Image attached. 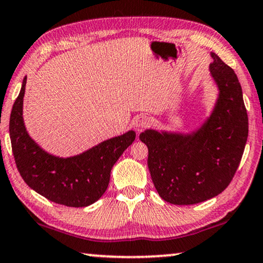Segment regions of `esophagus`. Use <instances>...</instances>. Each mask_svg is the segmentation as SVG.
Returning <instances> with one entry per match:
<instances>
[{"mask_svg":"<svg viewBox=\"0 0 263 263\" xmlns=\"http://www.w3.org/2000/svg\"><path fill=\"white\" fill-rule=\"evenodd\" d=\"M148 125H149V119H148V117L144 116V115H141V116L136 117L134 123H133V127H134L136 132L143 130V129H146L148 127Z\"/></svg>","mask_w":263,"mask_h":263,"instance_id":"1","label":"esophagus"}]
</instances>
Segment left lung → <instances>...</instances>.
<instances>
[{"label":"left lung","mask_w":263,"mask_h":263,"mask_svg":"<svg viewBox=\"0 0 263 263\" xmlns=\"http://www.w3.org/2000/svg\"><path fill=\"white\" fill-rule=\"evenodd\" d=\"M210 74L218 87L211 115L189 134L147 129L148 168L159 196L174 205H192L218 196L241 162L248 139V115L234 70L211 53Z\"/></svg>","instance_id":"8db88e82"}]
</instances>
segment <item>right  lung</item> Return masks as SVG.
<instances>
[{"label": "right lung", "mask_w": 263, "mask_h": 263, "mask_svg": "<svg viewBox=\"0 0 263 263\" xmlns=\"http://www.w3.org/2000/svg\"><path fill=\"white\" fill-rule=\"evenodd\" d=\"M27 77L11 109L9 135L15 163L30 189L57 204L84 208L104 195L112 166L134 142L135 132L105 140L82 154L59 158L44 151L26 130L22 108Z\"/></svg>", "instance_id": "right-lung-1"}]
</instances>
